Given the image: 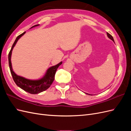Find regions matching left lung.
I'll list each match as a JSON object with an SVG mask.
<instances>
[{
    "instance_id": "obj_1",
    "label": "left lung",
    "mask_w": 131,
    "mask_h": 131,
    "mask_svg": "<svg viewBox=\"0 0 131 131\" xmlns=\"http://www.w3.org/2000/svg\"><path fill=\"white\" fill-rule=\"evenodd\" d=\"M107 33V36H108V37L110 39H111V40H113L114 42V39H113V37L112 36V35H111L109 33ZM86 94H89V95H91V94H88V93H85Z\"/></svg>"
}]
</instances>
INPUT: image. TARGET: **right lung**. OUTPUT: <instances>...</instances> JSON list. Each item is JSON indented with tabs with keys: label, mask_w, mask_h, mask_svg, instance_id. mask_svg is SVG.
I'll return each mask as SVG.
<instances>
[{
	"label": "right lung",
	"mask_w": 131,
	"mask_h": 131,
	"mask_svg": "<svg viewBox=\"0 0 131 131\" xmlns=\"http://www.w3.org/2000/svg\"><path fill=\"white\" fill-rule=\"evenodd\" d=\"M38 26H39V25H36L31 27L30 28H32L33 27ZM25 33L26 31L18 35L16 39L13 46H12L8 56L9 68L12 76H13L14 81L19 88H20L23 90H24L29 93L38 94L43 92V91L46 90L47 89L50 88V86L52 84L54 79V75L55 74H56L57 69L58 68V67L62 64V62H59L58 64L56 65L50 67L47 70L45 75L41 78L37 79V80H30V79H26L24 77L17 75L14 72L13 67H12L11 61L12 51H13L14 47H15V45L16 44V43L19 39V38L23 36Z\"/></svg>",
	"instance_id": "right-lung-1"
}]
</instances>
